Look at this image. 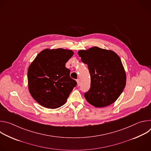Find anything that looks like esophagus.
<instances>
[{
    "instance_id": "34e87169",
    "label": "esophagus",
    "mask_w": 151,
    "mask_h": 151,
    "mask_svg": "<svg viewBox=\"0 0 151 151\" xmlns=\"http://www.w3.org/2000/svg\"><path fill=\"white\" fill-rule=\"evenodd\" d=\"M76 82H77V85L79 87V86L80 85V80L79 79H76Z\"/></svg>"
}]
</instances>
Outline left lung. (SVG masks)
I'll return each mask as SVG.
<instances>
[{"instance_id": "obj_1", "label": "left lung", "mask_w": 151, "mask_h": 151, "mask_svg": "<svg viewBox=\"0 0 151 151\" xmlns=\"http://www.w3.org/2000/svg\"><path fill=\"white\" fill-rule=\"evenodd\" d=\"M78 54L88 65L91 76L90 90L84 94L85 99L96 107L115 102L126 84V74L119 57L112 51L97 47L80 50Z\"/></svg>"}]
</instances>
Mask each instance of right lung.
Listing matches in <instances>:
<instances>
[{
	"instance_id": "obj_1",
	"label": "right lung",
	"mask_w": 151,
	"mask_h": 151,
	"mask_svg": "<svg viewBox=\"0 0 151 151\" xmlns=\"http://www.w3.org/2000/svg\"><path fill=\"white\" fill-rule=\"evenodd\" d=\"M73 55L71 50L58 48L41 51L30 65L29 90L41 106L56 109L66 103L77 82L70 77L66 62Z\"/></svg>"
}]
</instances>
